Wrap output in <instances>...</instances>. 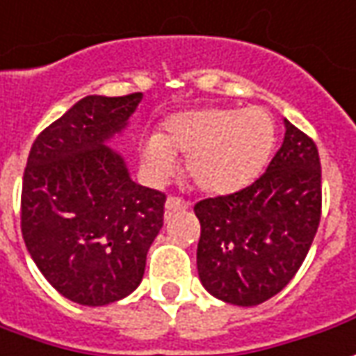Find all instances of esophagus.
I'll return each mask as SVG.
<instances>
[{"label":"esophagus","instance_id":"obj_1","mask_svg":"<svg viewBox=\"0 0 356 356\" xmlns=\"http://www.w3.org/2000/svg\"><path fill=\"white\" fill-rule=\"evenodd\" d=\"M188 204L185 200H181L177 197H168L165 200V218H171L173 214H177L181 210H187Z\"/></svg>","mask_w":356,"mask_h":356}]
</instances>
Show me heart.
I'll list each match as a JSON object with an SVG mask.
<instances>
[{
    "label": "heart",
    "instance_id": "heart-1",
    "mask_svg": "<svg viewBox=\"0 0 356 356\" xmlns=\"http://www.w3.org/2000/svg\"><path fill=\"white\" fill-rule=\"evenodd\" d=\"M277 130L265 108H200L165 120L158 138L142 144V163L154 181L171 175L175 159L202 193L232 195L259 177Z\"/></svg>",
    "mask_w": 356,
    "mask_h": 356
}]
</instances>
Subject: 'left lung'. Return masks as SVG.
Masks as SVG:
<instances>
[{
	"label": "left lung",
	"instance_id": "obj_1",
	"mask_svg": "<svg viewBox=\"0 0 356 356\" xmlns=\"http://www.w3.org/2000/svg\"><path fill=\"white\" fill-rule=\"evenodd\" d=\"M284 128L282 146L255 183L195 204L198 277L228 304L257 306L279 294L298 273L320 226L318 147L289 120Z\"/></svg>",
	"mask_w": 356,
	"mask_h": 356
}]
</instances>
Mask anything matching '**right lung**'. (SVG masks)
<instances>
[{
	"mask_svg": "<svg viewBox=\"0 0 356 356\" xmlns=\"http://www.w3.org/2000/svg\"><path fill=\"white\" fill-rule=\"evenodd\" d=\"M142 93L87 95L31 147L21 193V232L38 270L67 300L105 306L142 282L163 226L165 195L128 175L107 146Z\"/></svg>",
	"mask_w": 356,
	"mask_h": 356,
	"instance_id": "add662e5",
	"label": "right lung"
}]
</instances>
